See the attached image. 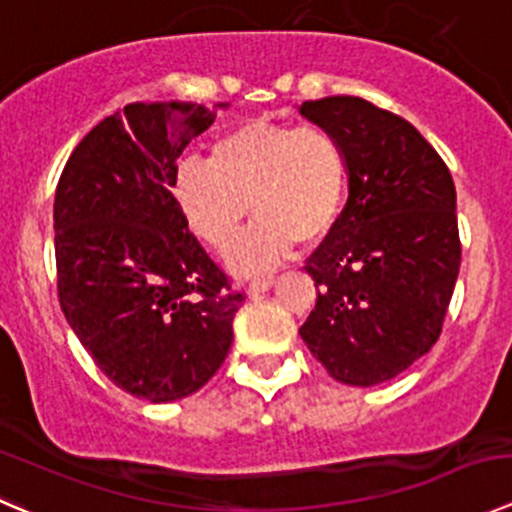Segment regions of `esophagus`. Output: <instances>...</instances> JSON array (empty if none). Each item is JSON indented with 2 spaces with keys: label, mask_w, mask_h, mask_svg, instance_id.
I'll return each mask as SVG.
<instances>
[{
  "label": "esophagus",
  "mask_w": 512,
  "mask_h": 512,
  "mask_svg": "<svg viewBox=\"0 0 512 512\" xmlns=\"http://www.w3.org/2000/svg\"><path fill=\"white\" fill-rule=\"evenodd\" d=\"M273 286V278L271 276H263V278H254V281L249 283V293L251 296H258V293L268 291V288Z\"/></svg>",
  "instance_id": "esophagus-1"
}]
</instances>
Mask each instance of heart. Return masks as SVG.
I'll return each instance as SVG.
<instances>
[{
	"label": "heart",
	"mask_w": 512,
	"mask_h": 512,
	"mask_svg": "<svg viewBox=\"0 0 512 512\" xmlns=\"http://www.w3.org/2000/svg\"><path fill=\"white\" fill-rule=\"evenodd\" d=\"M171 194L216 251L229 249L254 209V229L229 254V266L251 276L278 266L293 244L311 249L333 234L348 199V156L321 126L251 119L216 136L209 159L181 161Z\"/></svg>",
	"instance_id": "1"
}]
</instances>
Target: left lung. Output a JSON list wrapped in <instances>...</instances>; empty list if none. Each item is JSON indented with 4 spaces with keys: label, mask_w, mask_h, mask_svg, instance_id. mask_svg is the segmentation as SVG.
Instances as JSON below:
<instances>
[{
    "label": "left lung",
    "mask_w": 512,
    "mask_h": 512,
    "mask_svg": "<svg viewBox=\"0 0 512 512\" xmlns=\"http://www.w3.org/2000/svg\"><path fill=\"white\" fill-rule=\"evenodd\" d=\"M348 156V201L306 261L316 308L298 333L328 376L378 386L433 348L460 268L455 186L421 131L361 96L303 101Z\"/></svg>",
    "instance_id": "8db88e82"
}]
</instances>
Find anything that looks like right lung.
<instances>
[{
    "instance_id": "1",
    "label": "right lung",
    "mask_w": 512,
    "mask_h": 512,
    "mask_svg": "<svg viewBox=\"0 0 512 512\" xmlns=\"http://www.w3.org/2000/svg\"><path fill=\"white\" fill-rule=\"evenodd\" d=\"M216 109L126 104L79 141L54 196L67 323L114 386L151 403L191 396L219 371L246 298L231 291L171 194L181 151L214 124Z\"/></svg>"
}]
</instances>
